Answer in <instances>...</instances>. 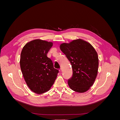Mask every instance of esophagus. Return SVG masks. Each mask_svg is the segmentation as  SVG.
<instances>
[{
    "label": "esophagus",
    "mask_w": 120,
    "mask_h": 120,
    "mask_svg": "<svg viewBox=\"0 0 120 120\" xmlns=\"http://www.w3.org/2000/svg\"><path fill=\"white\" fill-rule=\"evenodd\" d=\"M63 71V68H60V72H62Z\"/></svg>",
    "instance_id": "34e87169"
}]
</instances>
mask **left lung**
<instances>
[{
    "label": "left lung",
    "instance_id": "1",
    "mask_svg": "<svg viewBox=\"0 0 120 120\" xmlns=\"http://www.w3.org/2000/svg\"><path fill=\"white\" fill-rule=\"evenodd\" d=\"M60 49L71 64L72 75L68 79L69 86L75 92H86L94 84L98 74L99 60L95 49L79 39L62 43Z\"/></svg>",
    "mask_w": 120,
    "mask_h": 120
}]
</instances>
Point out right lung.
<instances>
[{
  "mask_svg": "<svg viewBox=\"0 0 120 120\" xmlns=\"http://www.w3.org/2000/svg\"><path fill=\"white\" fill-rule=\"evenodd\" d=\"M53 43L41 39L27 43L20 54V66L27 85L32 92L44 93L51 88L59 71L47 53Z\"/></svg>",
  "mask_w": 120,
  "mask_h": 120,
  "instance_id": "add662e5",
  "label": "right lung"
}]
</instances>
